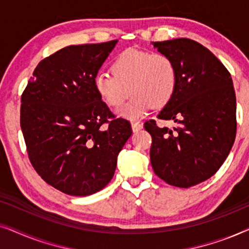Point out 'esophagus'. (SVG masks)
Wrapping results in <instances>:
<instances>
[{
  "label": "esophagus",
  "mask_w": 249,
  "mask_h": 249,
  "mask_svg": "<svg viewBox=\"0 0 249 249\" xmlns=\"http://www.w3.org/2000/svg\"><path fill=\"white\" fill-rule=\"evenodd\" d=\"M131 128L134 132H138L142 129V124L139 121H131Z\"/></svg>",
  "instance_id": "34e87169"
}]
</instances>
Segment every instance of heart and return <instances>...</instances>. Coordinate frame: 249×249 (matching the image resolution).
I'll return each mask as SVG.
<instances>
[{
  "label": "heart",
  "mask_w": 249,
  "mask_h": 249,
  "mask_svg": "<svg viewBox=\"0 0 249 249\" xmlns=\"http://www.w3.org/2000/svg\"><path fill=\"white\" fill-rule=\"evenodd\" d=\"M112 74L100 72L94 86L102 101L111 107L124 104L118 114L138 119L149 108L163 107L171 101L177 86V71L172 60L161 53L135 49L125 50L111 64Z\"/></svg>",
  "instance_id": "obj_1"
}]
</instances>
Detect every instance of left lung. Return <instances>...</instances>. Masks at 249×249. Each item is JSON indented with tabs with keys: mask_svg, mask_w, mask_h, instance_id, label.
Wrapping results in <instances>:
<instances>
[{
	"mask_svg": "<svg viewBox=\"0 0 249 249\" xmlns=\"http://www.w3.org/2000/svg\"><path fill=\"white\" fill-rule=\"evenodd\" d=\"M152 44L177 71L175 94L158 115L176 125L145 122L152 136V168L169 185L189 188L215 175L232 148L237 131L232 79L219 59L195 40Z\"/></svg>",
	"mask_w": 249,
	"mask_h": 249,
	"instance_id": "1",
	"label": "left lung"
}]
</instances>
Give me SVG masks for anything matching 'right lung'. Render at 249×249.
<instances>
[{"label": "right lung", "mask_w": 249, "mask_h": 249, "mask_svg": "<svg viewBox=\"0 0 249 249\" xmlns=\"http://www.w3.org/2000/svg\"><path fill=\"white\" fill-rule=\"evenodd\" d=\"M117 43L57 51L40 61L22 93L20 125L30 162L44 181L68 195L103 189L132 134L129 121L113 119L94 86Z\"/></svg>", "instance_id": "obj_1"}]
</instances>
